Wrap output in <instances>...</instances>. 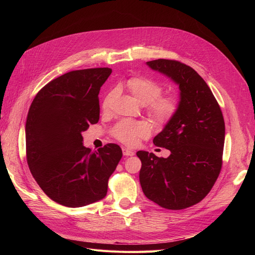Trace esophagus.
<instances>
[{
  "label": "esophagus",
  "instance_id": "1",
  "mask_svg": "<svg viewBox=\"0 0 255 255\" xmlns=\"http://www.w3.org/2000/svg\"><path fill=\"white\" fill-rule=\"evenodd\" d=\"M122 152H123V155H126V156H133L134 154H135L134 151L129 150V149H127V148H123Z\"/></svg>",
  "mask_w": 255,
  "mask_h": 255
}]
</instances>
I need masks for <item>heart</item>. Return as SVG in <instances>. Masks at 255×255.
<instances>
[{
    "instance_id": "obj_1",
    "label": "heart",
    "mask_w": 255,
    "mask_h": 255,
    "mask_svg": "<svg viewBox=\"0 0 255 255\" xmlns=\"http://www.w3.org/2000/svg\"><path fill=\"white\" fill-rule=\"evenodd\" d=\"M127 87L137 102L145 105L146 113L158 125H166L179 111L180 101L175 96H160L163 87L157 82L144 76H134L127 82ZM115 97L111 91L105 97L102 109L107 111ZM151 128L144 121L122 120L114 128L116 138L128 145H134L140 138L148 137Z\"/></svg>"
}]
</instances>
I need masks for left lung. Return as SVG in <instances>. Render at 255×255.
<instances>
[{
  "label": "left lung",
  "mask_w": 255,
  "mask_h": 255,
  "mask_svg": "<svg viewBox=\"0 0 255 255\" xmlns=\"http://www.w3.org/2000/svg\"><path fill=\"white\" fill-rule=\"evenodd\" d=\"M152 70L170 78L180 88V107L153 139L171 152L167 158L146 151L139 181L144 196L167 210H183L206 197L222 166L225 120L220 106L205 81L181 61H146Z\"/></svg>",
  "instance_id": "left-lung-1"
}]
</instances>
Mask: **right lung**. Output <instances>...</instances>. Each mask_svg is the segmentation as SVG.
<instances>
[{
  "mask_svg": "<svg viewBox=\"0 0 255 255\" xmlns=\"http://www.w3.org/2000/svg\"><path fill=\"white\" fill-rule=\"evenodd\" d=\"M111 73V68L65 73L41 88L30 104L27 165L44 194L61 205L81 207L103 199L122 157L116 143L95 152L83 145L82 132L99 121V92Z\"/></svg>",
  "mask_w": 255,
  "mask_h": 255,
  "instance_id": "1",
  "label": "right lung"
}]
</instances>
